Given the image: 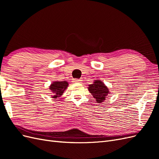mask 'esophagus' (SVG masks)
Here are the masks:
<instances>
[{"instance_id":"esophagus-1","label":"esophagus","mask_w":159,"mask_h":159,"mask_svg":"<svg viewBox=\"0 0 159 159\" xmlns=\"http://www.w3.org/2000/svg\"><path fill=\"white\" fill-rule=\"evenodd\" d=\"M74 83H81V80H79V79H75L73 80Z\"/></svg>"}]
</instances>
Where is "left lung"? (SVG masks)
Here are the masks:
<instances>
[{"label": "left lung", "instance_id": "8db88e82", "mask_svg": "<svg viewBox=\"0 0 159 159\" xmlns=\"http://www.w3.org/2000/svg\"><path fill=\"white\" fill-rule=\"evenodd\" d=\"M88 90L98 103L103 102L110 93L108 88L99 80H95L92 84L89 85Z\"/></svg>", "mask_w": 159, "mask_h": 159}]
</instances>
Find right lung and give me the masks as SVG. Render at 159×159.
I'll list each match as a JSON object with an SVG mask.
<instances>
[{"mask_svg": "<svg viewBox=\"0 0 159 159\" xmlns=\"http://www.w3.org/2000/svg\"><path fill=\"white\" fill-rule=\"evenodd\" d=\"M68 85L69 84L66 81H55L52 82L49 86V89L53 93L51 98L54 99L60 98Z\"/></svg>", "mask_w": 159, "mask_h": 159, "instance_id": "obj_1", "label": "right lung"}]
</instances>
